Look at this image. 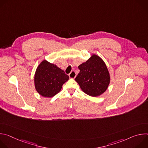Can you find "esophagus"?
<instances>
[{
  "label": "esophagus",
  "mask_w": 148,
  "mask_h": 148,
  "mask_svg": "<svg viewBox=\"0 0 148 148\" xmlns=\"http://www.w3.org/2000/svg\"><path fill=\"white\" fill-rule=\"evenodd\" d=\"M77 74L74 71H72L70 74H69V77L70 78H75L76 77Z\"/></svg>",
  "instance_id": "1"
}]
</instances>
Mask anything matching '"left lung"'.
Segmentation results:
<instances>
[{
    "label": "left lung",
    "mask_w": 148,
    "mask_h": 148,
    "mask_svg": "<svg viewBox=\"0 0 148 148\" xmlns=\"http://www.w3.org/2000/svg\"><path fill=\"white\" fill-rule=\"evenodd\" d=\"M79 73L75 78L81 89L88 95L97 97L107 90L110 76L103 61L94 54L78 66Z\"/></svg>",
    "instance_id": "8db88e82"
}]
</instances>
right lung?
Segmentation results:
<instances>
[{
  "label": "right lung",
  "instance_id": "obj_1",
  "mask_svg": "<svg viewBox=\"0 0 148 148\" xmlns=\"http://www.w3.org/2000/svg\"><path fill=\"white\" fill-rule=\"evenodd\" d=\"M69 76L55 64L43 60L38 66L34 75L36 91L43 97H52L58 93Z\"/></svg>",
  "mask_w": 148,
  "mask_h": 148
}]
</instances>
